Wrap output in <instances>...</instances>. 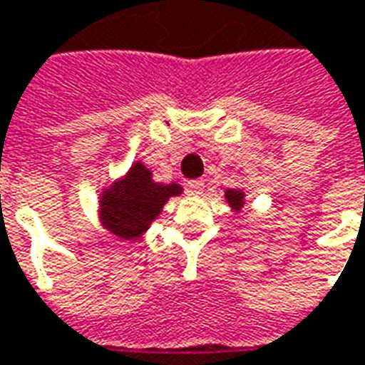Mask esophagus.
Returning a JSON list of instances; mask_svg holds the SVG:
<instances>
[{"mask_svg":"<svg viewBox=\"0 0 365 365\" xmlns=\"http://www.w3.org/2000/svg\"><path fill=\"white\" fill-rule=\"evenodd\" d=\"M186 190L190 194H202L204 192V180L202 179H194L186 182Z\"/></svg>","mask_w":365,"mask_h":365,"instance_id":"obj_1","label":"esophagus"}]
</instances>
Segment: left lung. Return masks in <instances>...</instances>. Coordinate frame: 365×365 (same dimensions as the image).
<instances>
[{
	"label": "left lung",
	"instance_id": "left-lung-1",
	"mask_svg": "<svg viewBox=\"0 0 365 365\" xmlns=\"http://www.w3.org/2000/svg\"><path fill=\"white\" fill-rule=\"evenodd\" d=\"M225 198L230 202L233 208H241L243 206V192L241 190H235V188H231L225 192Z\"/></svg>",
	"mask_w": 365,
	"mask_h": 365
}]
</instances>
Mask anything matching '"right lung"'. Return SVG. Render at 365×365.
<instances>
[{
	"instance_id": "obj_1",
	"label": "right lung",
	"mask_w": 365,
	"mask_h": 365,
	"mask_svg": "<svg viewBox=\"0 0 365 365\" xmlns=\"http://www.w3.org/2000/svg\"><path fill=\"white\" fill-rule=\"evenodd\" d=\"M179 192V185L153 182L151 173L138 163L130 169L126 179L106 190L101 212L108 230L122 239H132L148 230L165 202Z\"/></svg>"
}]
</instances>
